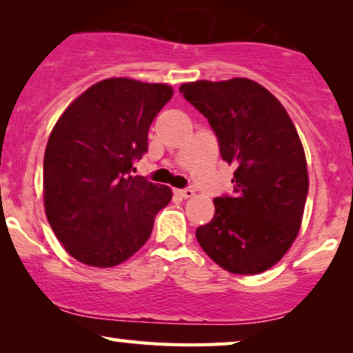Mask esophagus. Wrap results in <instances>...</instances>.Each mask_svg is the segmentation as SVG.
Segmentation results:
<instances>
[{
  "label": "esophagus",
  "mask_w": 353,
  "mask_h": 353,
  "mask_svg": "<svg viewBox=\"0 0 353 353\" xmlns=\"http://www.w3.org/2000/svg\"><path fill=\"white\" fill-rule=\"evenodd\" d=\"M176 194L180 197H185V199H188V197L194 196V191H192L191 188H183V190H176Z\"/></svg>",
  "instance_id": "34e87169"
}]
</instances>
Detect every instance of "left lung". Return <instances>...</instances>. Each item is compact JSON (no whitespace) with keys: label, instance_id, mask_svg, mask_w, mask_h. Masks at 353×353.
Wrapping results in <instances>:
<instances>
[{"label":"left lung","instance_id":"8db88e82","mask_svg":"<svg viewBox=\"0 0 353 353\" xmlns=\"http://www.w3.org/2000/svg\"><path fill=\"white\" fill-rule=\"evenodd\" d=\"M180 93L209 120L221 159L236 167L233 192L215 197V215L196 230L197 243L226 272L262 273L301 228L308 175L297 130L252 80H201L183 83Z\"/></svg>","mask_w":353,"mask_h":353}]
</instances>
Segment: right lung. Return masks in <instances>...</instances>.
Here are the masks:
<instances>
[{"instance_id":"obj_1","label":"right lung","mask_w":353,"mask_h":353,"mask_svg":"<svg viewBox=\"0 0 353 353\" xmlns=\"http://www.w3.org/2000/svg\"><path fill=\"white\" fill-rule=\"evenodd\" d=\"M172 96L168 85L108 79L80 94L52 128L43 162L45 210L79 262L101 268L125 262L170 202V188L132 172Z\"/></svg>"}]
</instances>
